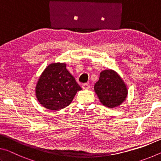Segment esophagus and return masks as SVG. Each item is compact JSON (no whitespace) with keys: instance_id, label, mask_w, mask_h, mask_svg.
Wrapping results in <instances>:
<instances>
[{"instance_id":"obj_1","label":"esophagus","mask_w":161,"mask_h":161,"mask_svg":"<svg viewBox=\"0 0 161 161\" xmlns=\"http://www.w3.org/2000/svg\"><path fill=\"white\" fill-rule=\"evenodd\" d=\"M90 87H91V86L89 85L88 83H83L82 85V88L83 89H89L90 88Z\"/></svg>"}]
</instances>
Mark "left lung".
Segmentation results:
<instances>
[{"instance_id": "obj_1", "label": "left lung", "mask_w": 161, "mask_h": 161, "mask_svg": "<svg viewBox=\"0 0 161 161\" xmlns=\"http://www.w3.org/2000/svg\"><path fill=\"white\" fill-rule=\"evenodd\" d=\"M94 90L103 104L108 108L116 107L125 101L127 88L122 79L115 71L105 70L100 74Z\"/></svg>"}]
</instances>
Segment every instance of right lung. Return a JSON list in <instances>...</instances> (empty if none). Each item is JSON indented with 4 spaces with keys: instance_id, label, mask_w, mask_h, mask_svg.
I'll return each mask as SVG.
<instances>
[{
    "instance_id": "add662e5",
    "label": "right lung",
    "mask_w": 161,
    "mask_h": 161,
    "mask_svg": "<svg viewBox=\"0 0 161 161\" xmlns=\"http://www.w3.org/2000/svg\"><path fill=\"white\" fill-rule=\"evenodd\" d=\"M81 88L66 69L65 63H53L47 67L36 86V96L46 108L58 110L72 102Z\"/></svg>"
}]
</instances>
